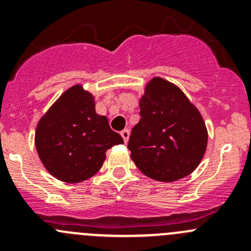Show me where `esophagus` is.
I'll list each match as a JSON object with an SVG mask.
<instances>
[{
  "label": "esophagus",
  "mask_w": 251,
  "mask_h": 251,
  "mask_svg": "<svg viewBox=\"0 0 251 251\" xmlns=\"http://www.w3.org/2000/svg\"><path fill=\"white\" fill-rule=\"evenodd\" d=\"M121 137L124 138V142H125V143H127L128 138H130V131H128L127 128H125V130L121 131Z\"/></svg>",
  "instance_id": "34e87169"
}]
</instances>
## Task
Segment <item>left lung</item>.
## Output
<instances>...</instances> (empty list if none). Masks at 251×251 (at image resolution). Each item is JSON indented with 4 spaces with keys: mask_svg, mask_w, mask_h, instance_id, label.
I'll return each mask as SVG.
<instances>
[{
    "mask_svg": "<svg viewBox=\"0 0 251 251\" xmlns=\"http://www.w3.org/2000/svg\"><path fill=\"white\" fill-rule=\"evenodd\" d=\"M141 120L131 132V159L149 178L174 182L193 173L207 146V130L198 108L181 88L153 77L140 100Z\"/></svg>",
    "mask_w": 251,
    "mask_h": 251,
    "instance_id": "1",
    "label": "left lung"
}]
</instances>
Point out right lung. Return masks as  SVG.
<instances>
[{
    "mask_svg": "<svg viewBox=\"0 0 251 251\" xmlns=\"http://www.w3.org/2000/svg\"><path fill=\"white\" fill-rule=\"evenodd\" d=\"M123 143L108 119L96 113L95 97L80 83L68 88L50 105L35 131L41 163L53 177L67 183L95 176L108 149Z\"/></svg>",
    "mask_w": 251,
    "mask_h": 251,
    "instance_id": "1",
    "label": "right lung"
}]
</instances>
